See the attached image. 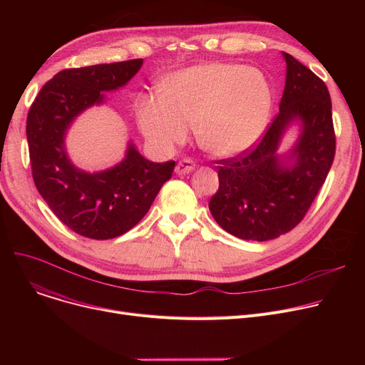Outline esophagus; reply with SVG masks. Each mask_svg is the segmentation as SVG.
<instances>
[{
    "label": "esophagus",
    "mask_w": 365,
    "mask_h": 365,
    "mask_svg": "<svg viewBox=\"0 0 365 365\" xmlns=\"http://www.w3.org/2000/svg\"><path fill=\"white\" fill-rule=\"evenodd\" d=\"M192 170H195V163L189 158H183L176 165V175H187Z\"/></svg>",
    "instance_id": "1"
}]
</instances>
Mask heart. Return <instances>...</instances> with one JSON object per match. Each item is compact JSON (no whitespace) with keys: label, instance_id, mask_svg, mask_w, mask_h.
Returning a JSON list of instances; mask_svg holds the SVG:
<instances>
[{"label":"heart","instance_id":"b5f03b06","mask_svg":"<svg viewBox=\"0 0 365 365\" xmlns=\"http://www.w3.org/2000/svg\"><path fill=\"white\" fill-rule=\"evenodd\" d=\"M272 87L263 72L237 63H204L171 75L164 94H143L138 121L161 150L183 143L195 125L201 148L231 158L250 149L266 130Z\"/></svg>","mask_w":365,"mask_h":365}]
</instances>
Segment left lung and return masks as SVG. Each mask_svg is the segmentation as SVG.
Segmentation results:
<instances>
[{"instance_id":"left-lung-1","label":"left lung","mask_w":365,"mask_h":365,"mask_svg":"<svg viewBox=\"0 0 365 365\" xmlns=\"http://www.w3.org/2000/svg\"><path fill=\"white\" fill-rule=\"evenodd\" d=\"M279 113L262 140L235 158L216 161L219 190L208 204L215 220L234 237L267 241L290 232L314 202L336 153L327 86L289 53ZM301 124L295 146L277 153L284 131Z\"/></svg>"}]
</instances>
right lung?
Here are the masks:
<instances>
[{"instance_id":"right-lung-1","label":"right lung","mask_w":365,"mask_h":365,"mask_svg":"<svg viewBox=\"0 0 365 365\" xmlns=\"http://www.w3.org/2000/svg\"><path fill=\"white\" fill-rule=\"evenodd\" d=\"M143 59L65 69L35 98L26 120L32 178L38 192L73 232L91 240L125 234L148 213L176 163H152L131 142L121 163L88 173L75 167L65 148L66 131L86 109L105 101L103 91L124 87Z\"/></svg>"}]
</instances>
